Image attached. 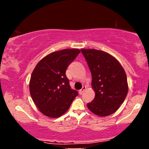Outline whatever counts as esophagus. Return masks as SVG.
<instances>
[{"mask_svg": "<svg viewBox=\"0 0 149 149\" xmlns=\"http://www.w3.org/2000/svg\"><path fill=\"white\" fill-rule=\"evenodd\" d=\"M85 89H86V86H85H85H84V85H83V87H82V89H81V90L79 91V93H80V94H82V93L84 92V91L85 90Z\"/></svg>", "mask_w": 149, "mask_h": 149, "instance_id": "1", "label": "esophagus"}]
</instances>
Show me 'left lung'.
Here are the masks:
<instances>
[{
  "mask_svg": "<svg viewBox=\"0 0 149 149\" xmlns=\"http://www.w3.org/2000/svg\"><path fill=\"white\" fill-rule=\"evenodd\" d=\"M92 76L95 95L87 107L95 115L106 117L117 111L128 91L127 76L120 63L108 53L81 49Z\"/></svg>",
  "mask_w": 149,
  "mask_h": 149,
  "instance_id": "8db88e82",
  "label": "left lung"
}]
</instances>
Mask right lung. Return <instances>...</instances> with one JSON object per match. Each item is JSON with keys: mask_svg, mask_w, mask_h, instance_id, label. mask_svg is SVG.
I'll return each mask as SVG.
<instances>
[{"mask_svg": "<svg viewBox=\"0 0 149 149\" xmlns=\"http://www.w3.org/2000/svg\"><path fill=\"white\" fill-rule=\"evenodd\" d=\"M80 52L78 49L54 52L36 64L30 77V93L43 115L52 118L60 117L79 94L71 89L66 70Z\"/></svg>", "mask_w": 149, "mask_h": 149, "instance_id": "1", "label": "right lung"}]
</instances>
